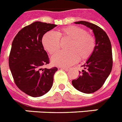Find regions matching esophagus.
Instances as JSON below:
<instances>
[{
    "instance_id": "1",
    "label": "esophagus",
    "mask_w": 122,
    "mask_h": 122,
    "mask_svg": "<svg viewBox=\"0 0 122 122\" xmlns=\"http://www.w3.org/2000/svg\"><path fill=\"white\" fill-rule=\"evenodd\" d=\"M60 68H62V69H63L64 70H65V71H68L70 70V68H68V67H60Z\"/></svg>"
}]
</instances>
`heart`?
Returning <instances> with one entry per match:
<instances>
[{"mask_svg":"<svg viewBox=\"0 0 122 122\" xmlns=\"http://www.w3.org/2000/svg\"><path fill=\"white\" fill-rule=\"evenodd\" d=\"M70 40L67 47L68 52H60L52 58L54 65L68 66L80 59L85 60L91 57L96 47L95 39L86 30L75 26H70L52 33L44 34L42 44L51 55H54L60 49V41Z\"/></svg>","mask_w":122,"mask_h":122,"instance_id":"obj_1","label":"heart"}]
</instances>
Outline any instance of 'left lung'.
I'll return each instance as SVG.
<instances>
[{"label": "left lung", "mask_w": 122, "mask_h": 122, "mask_svg": "<svg viewBox=\"0 0 122 122\" xmlns=\"http://www.w3.org/2000/svg\"><path fill=\"white\" fill-rule=\"evenodd\" d=\"M89 28L93 31L96 47L93 53L79 71L80 76L72 80L74 88L86 94H91L101 88L112 68V46L107 34L99 26L91 23L80 21L75 22Z\"/></svg>", "instance_id": "left-lung-1"}]
</instances>
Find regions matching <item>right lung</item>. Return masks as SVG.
Returning <instances> with one entry per match:
<instances>
[{
	"label": "right lung",
	"mask_w": 122,
	"mask_h": 122,
	"mask_svg": "<svg viewBox=\"0 0 122 122\" xmlns=\"http://www.w3.org/2000/svg\"><path fill=\"white\" fill-rule=\"evenodd\" d=\"M56 25L36 21L24 27L13 39L9 63L15 83L30 96L45 94L51 89L57 67L42 68L49 58L42 44L44 34Z\"/></svg>",
	"instance_id": "add662e5"
}]
</instances>
